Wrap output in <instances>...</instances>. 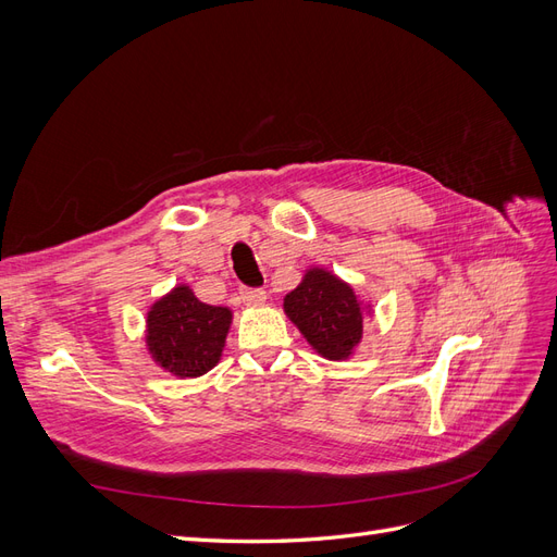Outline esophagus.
Masks as SVG:
<instances>
[{
	"mask_svg": "<svg viewBox=\"0 0 557 557\" xmlns=\"http://www.w3.org/2000/svg\"><path fill=\"white\" fill-rule=\"evenodd\" d=\"M239 297H242V301H244L246 307H262L264 301H267V293L258 290V288H244L239 293Z\"/></svg>",
	"mask_w": 557,
	"mask_h": 557,
	"instance_id": "esophagus-1",
	"label": "esophagus"
}]
</instances>
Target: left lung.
<instances>
[{
  "label": "left lung",
  "mask_w": 557,
  "mask_h": 557,
  "mask_svg": "<svg viewBox=\"0 0 557 557\" xmlns=\"http://www.w3.org/2000/svg\"><path fill=\"white\" fill-rule=\"evenodd\" d=\"M283 311L325 360H348L362 342L364 315L372 307L346 281L323 267L307 269L305 278L283 299Z\"/></svg>",
  "instance_id": "8db88e82"
}]
</instances>
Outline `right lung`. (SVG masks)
Instances as JSON below:
<instances>
[{"instance_id":"obj_1","label":"right lung","mask_w":557,"mask_h":557,"mask_svg":"<svg viewBox=\"0 0 557 557\" xmlns=\"http://www.w3.org/2000/svg\"><path fill=\"white\" fill-rule=\"evenodd\" d=\"M232 311L199 301L190 285H176L146 315V346L158 367L197 379L221 362Z\"/></svg>"}]
</instances>
